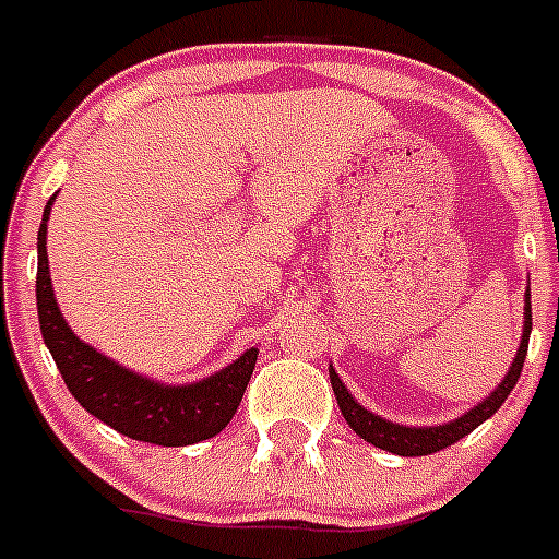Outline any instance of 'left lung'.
<instances>
[{"mask_svg":"<svg viewBox=\"0 0 559 559\" xmlns=\"http://www.w3.org/2000/svg\"><path fill=\"white\" fill-rule=\"evenodd\" d=\"M532 294L526 288V308H523V335L521 347H518L515 360H512L510 372L503 374V380L490 392V397H484L478 406H473L471 412H464L459 419H451L445 426H428V428H408L400 426V423H389V419L378 417V414L367 412L360 406L358 400L347 392V386L341 383V378L335 374V369L330 367V383H333L335 400H338V408L347 419V426L358 433L364 442L374 448H383L389 453H397V456H428V453H437L442 448L453 445L462 437H467L471 431H476L484 419H490L492 414L501 408V403L510 397V392L515 389L518 378H521L523 360H526V349H530V333H532Z\"/></svg>","mask_w":559,"mask_h":559,"instance_id":"left-lung-1","label":"left lung"}]
</instances>
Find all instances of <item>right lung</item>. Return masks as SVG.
Listing matches in <instances>:
<instances>
[{"label": "right lung", "mask_w": 559, "mask_h": 559, "mask_svg": "<svg viewBox=\"0 0 559 559\" xmlns=\"http://www.w3.org/2000/svg\"><path fill=\"white\" fill-rule=\"evenodd\" d=\"M56 195L44 206L38 229L36 305L47 349L56 358L72 397L114 431L165 448L195 445L229 426L257 364V347L246 349L221 372L195 383L167 386L120 367L69 330L52 294L47 263V221Z\"/></svg>", "instance_id": "add662e5"}]
</instances>
